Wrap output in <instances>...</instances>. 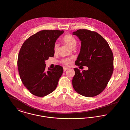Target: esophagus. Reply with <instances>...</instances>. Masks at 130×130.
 <instances>
[{"label": "esophagus", "mask_w": 130, "mask_h": 130, "mask_svg": "<svg viewBox=\"0 0 130 130\" xmlns=\"http://www.w3.org/2000/svg\"><path fill=\"white\" fill-rule=\"evenodd\" d=\"M68 69H69V68H67V67H63V71L65 72V71H66Z\"/></svg>", "instance_id": "esophagus-1"}]
</instances>
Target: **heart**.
I'll use <instances>...</instances> for the list:
<instances>
[{
    "label": "heart",
    "mask_w": 130,
    "mask_h": 130,
    "mask_svg": "<svg viewBox=\"0 0 130 130\" xmlns=\"http://www.w3.org/2000/svg\"><path fill=\"white\" fill-rule=\"evenodd\" d=\"M62 42L64 44H66L68 46H69L70 48L72 49H74L77 43V40L75 37L71 35H65L62 39ZM58 49V44L57 43L54 44V51L56 52L57 51ZM61 62L66 64V65H69L71 63V60L69 58H65L63 60H61Z\"/></svg>",
    "instance_id": "b5f03b06"
}]
</instances>
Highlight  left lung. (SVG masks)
Returning a JSON list of instances; mask_svg holds the SVG:
<instances>
[{"instance_id": "left-lung-1", "label": "left lung", "mask_w": 130, "mask_h": 130, "mask_svg": "<svg viewBox=\"0 0 130 130\" xmlns=\"http://www.w3.org/2000/svg\"><path fill=\"white\" fill-rule=\"evenodd\" d=\"M81 41L76 66H86L87 71L75 68L72 80L75 90L84 96L92 97L101 93L107 86L113 71V56L107 41L98 33L88 30L74 32Z\"/></svg>"}]
</instances>
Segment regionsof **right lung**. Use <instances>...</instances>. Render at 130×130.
I'll list each match as a JSON object with an SVG mask.
<instances>
[{"instance_id": "right-lung-1", "label": "right lung", "mask_w": 130, "mask_h": 130, "mask_svg": "<svg viewBox=\"0 0 130 130\" xmlns=\"http://www.w3.org/2000/svg\"><path fill=\"white\" fill-rule=\"evenodd\" d=\"M63 31H40L28 38L19 53L18 67L21 80L33 95L44 97L54 91L63 69L56 65L45 71V60L54 55V45Z\"/></svg>"}]
</instances>
